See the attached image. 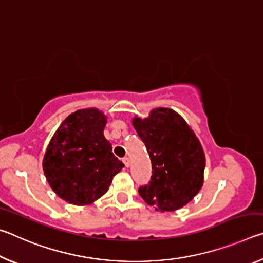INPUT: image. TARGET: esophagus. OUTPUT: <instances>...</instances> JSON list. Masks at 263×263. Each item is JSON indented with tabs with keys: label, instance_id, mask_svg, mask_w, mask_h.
Segmentation results:
<instances>
[{
	"label": "esophagus",
	"instance_id": "esophagus-1",
	"mask_svg": "<svg viewBox=\"0 0 263 263\" xmlns=\"http://www.w3.org/2000/svg\"><path fill=\"white\" fill-rule=\"evenodd\" d=\"M123 162H124V164H125V167H128V166H130V159H128L127 157L123 158Z\"/></svg>",
	"mask_w": 263,
	"mask_h": 263
}]
</instances>
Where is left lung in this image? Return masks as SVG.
Returning a JSON list of instances; mask_svg holds the SVG:
<instances>
[{
	"instance_id": "left-lung-1",
	"label": "left lung",
	"mask_w": 263,
	"mask_h": 263,
	"mask_svg": "<svg viewBox=\"0 0 263 263\" xmlns=\"http://www.w3.org/2000/svg\"><path fill=\"white\" fill-rule=\"evenodd\" d=\"M133 126L152 162V176L139 188L157 211H174L193 199L203 185L205 155L194 131L176 111L158 108L149 117L133 118Z\"/></svg>"
}]
</instances>
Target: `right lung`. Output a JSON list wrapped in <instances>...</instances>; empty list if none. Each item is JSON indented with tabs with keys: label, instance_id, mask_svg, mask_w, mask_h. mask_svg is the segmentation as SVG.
I'll return each mask as SVG.
<instances>
[{
	"label": "right lung",
	"instance_id": "add662e5",
	"mask_svg": "<svg viewBox=\"0 0 263 263\" xmlns=\"http://www.w3.org/2000/svg\"><path fill=\"white\" fill-rule=\"evenodd\" d=\"M106 117L95 108L69 115L58 127L43 160L53 191L74 205H88L108 191L124 163L103 135Z\"/></svg>",
	"mask_w": 263,
	"mask_h": 263
}]
</instances>
